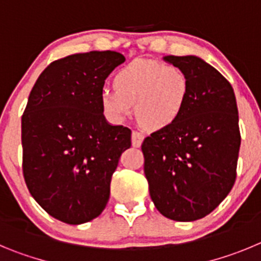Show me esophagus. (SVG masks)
I'll return each instance as SVG.
<instances>
[{"label":"esophagus","mask_w":261,"mask_h":261,"mask_svg":"<svg viewBox=\"0 0 261 261\" xmlns=\"http://www.w3.org/2000/svg\"><path fill=\"white\" fill-rule=\"evenodd\" d=\"M144 139V135L139 131H133L131 134V143H133V147H140Z\"/></svg>","instance_id":"obj_1"}]
</instances>
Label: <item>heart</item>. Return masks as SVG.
I'll return each instance as SVG.
<instances>
[{
  "label": "heart",
  "instance_id": "b5f03b06",
  "mask_svg": "<svg viewBox=\"0 0 261 261\" xmlns=\"http://www.w3.org/2000/svg\"><path fill=\"white\" fill-rule=\"evenodd\" d=\"M114 90L100 92L105 116L113 122L125 121L135 113L145 127L161 130L173 125L186 108L190 97V79L174 65L136 60L114 75Z\"/></svg>",
  "mask_w": 261,
  "mask_h": 261
}]
</instances>
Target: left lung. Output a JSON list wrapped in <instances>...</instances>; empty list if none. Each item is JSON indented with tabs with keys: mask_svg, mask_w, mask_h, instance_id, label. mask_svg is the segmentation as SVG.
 <instances>
[{
	"mask_svg": "<svg viewBox=\"0 0 261 261\" xmlns=\"http://www.w3.org/2000/svg\"><path fill=\"white\" fill-rule=\"evenodd\" d=\"M190 79L182 116L147 136L142 144L149 195L160 213L195 221L221 203L237 178L241 147L233 87L196 56H166Z\"/></svg>",
	"mask_w": 261,
	"mask_h": 261,
	"instance_id": "8db88e82",
	"label": "left lung"
}]
</instances>
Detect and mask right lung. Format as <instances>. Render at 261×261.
Here are the masks:
<instances>
[{
    "instance_id": "1",
    "label": "right lung",
    "mask_w": 261,
    "mask_h": 261,
    "mask_svg": "<svg viewBox=\"0 0 261 261\" xmlns=\"http://www.w3.org/2000/svg\"><path fill=\"white\" fill-rule=\"evenodd\" d=\"M121 53L90 51L51 62L37 78L22 117L23 175L51 217L70 225L101 215L131 130L108 123L100 104Z\"/></svg>"
}]
</instances>
